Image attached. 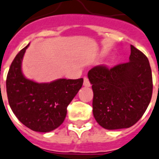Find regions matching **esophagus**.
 <instances>
[{
  "instance_id": "esophagus-1",
  "label": "esophagus",
  "mask_w": 159,
  "mask_h": 159,
  "mask_svg": "<svg viewBox=\"0 0 159 159\" xmlns=\"http://www.w3.org/2000/svg\"><path fill=\"white\" fill-rule=\"evenodd\" d=\"M84 85L85 86V87H90V83H89V79L87 77H84Z\"/></svg>"
}]
</instances>
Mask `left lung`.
Here are the masks:
<instances>
[{"label": "left lung", "mask_w": 159, "mask_h": 159, "mask_svg": "<svg viewBox=\"0 0 159 159\" xmlns=\"http://www.w3.org/2000/svg\"><path fill=\"white\" fill-rule=\"evenodd\" d=\"M129 61L88 72L93 92V114L106 129L133 126L143 115L152 93V71L146 55L131 45Z\"/></svg>", "instance_id": "left-lung-1"}]
</instances>
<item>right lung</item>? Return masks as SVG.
I'll return each instance as SVG.
<instances>
[{
    "mask_svg": "<svg viewBox=\"0 0 159 159\" xmlns=\"http://www.w3.org/2000/svg\"><path fill=\"white\" fill-rule=\"evenodd\" d=\"M28 46L17 54L7 74L8 101L25 126L35 132H50L62 124L67 107L82 87L84 80L59 79L50 83H37L26 79L21 63Z\"/></svg>",
    "mask_w": 159,
    "mask_h": 159,
    "instance_id": "1",
    "label": "right lung"
}]
</instances>
